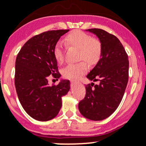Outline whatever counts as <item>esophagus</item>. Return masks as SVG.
<instances>
[{
    "label": "esophagus",
    "mask_w": 146,
    "mask_h": 146,
    "mask_svg": "<svg viewBox=\"0 0 146 146\" xmlns=\"http://www.w3.org/2000/svg\"><path fill=\"white\" fill-rule=\"evenodd\" d=\"M76 82H77V81H76V80H70V83H71V84L76 83Z\"/></svg>",
    "instance_id": "obj_1"
}]
</instances>
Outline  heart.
Listing matches in <instances>:
<instances>
[{"instance_id": "obj_1", "label": "heart", "mask_w": 146, "mask_h": 146, "mask_svg": "<svg viewBox=\"0 0 146 146\" xmlns=\"http://www.w3.org/2000/svg\"><path fill=\"white\" fill-rule=\"evenodd\" d=\"M67 45L78 50V60L85 61L90 65H94L100 59L102 54V46L100 41L92 38L85 32L75 30L66 37ZM54 56L59 64L64 61L65 50L62 43L58 42L54 47ZM87 64L80 61L77 64L67 65L62 70L63 76L67 79L77 80L85 74L87 71Z\"/></svg>"}]
</instances>
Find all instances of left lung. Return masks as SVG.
Masks as SVG:
<instances>
[{"label": "left lung", "mask_w": 146, "mask_h": 146, "mask_svg": "<svg viewBox=\"0 0 146 146\" xmlns=\"http://www.w3.org/2000/svg\"><path fill=\"white\" fill-rule=\"evenodd\" d=\"M87 31L96 35L102 46L100 59L87 78L100 83L86 85L85 96L78 108L87 119L102 120L114 113L123 97L129 79L128 55L114 35L100 29Z\"/></svg>", "instance_id": "1"}]
</instances>
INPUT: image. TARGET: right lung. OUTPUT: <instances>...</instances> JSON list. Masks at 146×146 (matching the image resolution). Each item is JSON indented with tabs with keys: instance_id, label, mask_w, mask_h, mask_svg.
I'll use <instances>...</instances> for the list:
<instances>
[{
	"instance_id": "right-lung-1",
	"label": "right lung",
	"mask_w": 146,
	"mask_h": 146,
	"mask_svg": "<svg viewBox=\"0 0 146 146\" xmlns=\"http://www.w3.org/2000/svg\"><path fill=\"white\" fill-rule=\"evenodd\" d=\"M69 30H52L30 38L21 47L15 61V85L23 108L33 119L48 121L56 117L61 97L70 90V81L61 80L49 85L47 78L61 77L54 47Z\"/></svg>"
}]
</instances>
